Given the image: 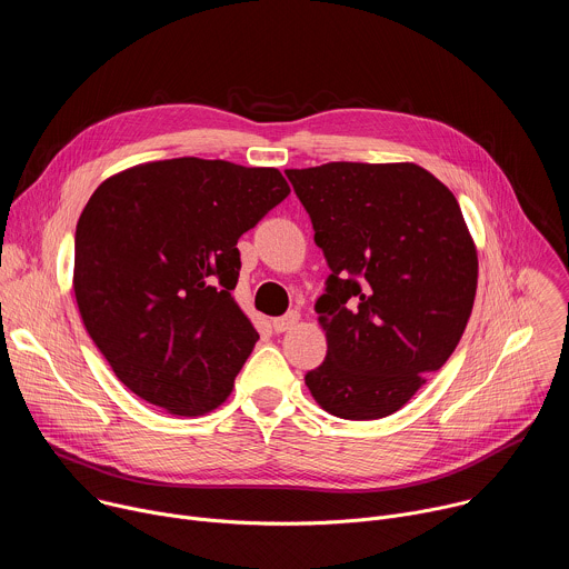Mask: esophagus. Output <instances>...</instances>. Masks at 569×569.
I'll return each mask as SVG.
<instances>
[{"label": "esophagus", "mask_w": 569, "mask_h": 569, "mask_svg": "<svg viewBox=\"0 0 569 569\" xmlns=\"http://www.w3.org/2000/svg\"><path fill=\"white\" fill-rule=\"evenodd\" d=\"M297 323H299V312H286L283 317L272 319V329L277 333H286V331H292Z\"/></svg>", "instance_id": "1"}]
</instances>
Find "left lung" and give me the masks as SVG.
<instances>
[{
  "label": "left lung",
  "mask_w": 569,
  "mask_h": 569,
  "mask_svg": "<svg viewBox=\"0 0 569 569\" xmlns=\"http://www.w3.org/2000/svg\"><path fill=\"white\" fill-rule=\"evenodd\" d=\"M331 277L315 310L327 360L306 373L321 410L398 412L457 349L477 292V248L452 191L412 161L288 169Z\"/></svg>",
  "instance_id": "obj_1"
}]
</instances>
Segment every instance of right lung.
<instances>
[{"mask_svg":"<svg viewBox=\"0 0 569 569\" xmlns=\"http://www.w3.org/2000/svg\"><path fill=\"white\" fill-rule=\"evenodd\" d=\"M290 187L277 169L178 157L114 173L76 224L73 295L117 378L173 417L227 400L259 333L231 290L238 238Z\"/></svg>","mask_w":569,"mask_h":569,"instance_id":"add662e5","label":"right lung"}]
</instances>
